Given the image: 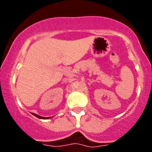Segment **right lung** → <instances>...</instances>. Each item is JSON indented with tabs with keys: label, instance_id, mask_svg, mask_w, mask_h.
Listing matches in <instances>:
<instances>
[{
	"label": "right lung",
	"instance_id": "1",
	"mask_svg": "<svg viewBox=\"0 0 152 152\" xmlns=\"http://www.w3.org/2000/svg\"><path fill=\"white\" fill-rule=\"evenodd\" d=\"M32 115H34V116H36L37 118H39V119H48V118H50L51 117H47V118H45V117H42V116H39V115H37V114H35V113H32Z\"/></svg>",
	"mask_w": 152,
	"mask_h": 152
}]
</instances>
